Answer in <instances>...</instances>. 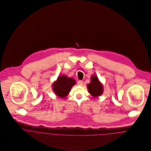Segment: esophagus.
<instances>
[{"mask_svg": "<svg viewBox=\"0 0 151 151\" xmlns=\"http://www.w3.org/2000/svg\"><path fill=\"white\" fill-rule=\"evenodd\" d=\"M77 84L78 86H83V81H81V80H79L78 82H77Z\"/></svg>", "mask_w": 151, "mask_h": 151, "instance_id": "obj_1", "label": "esophagus"}]
</instances>
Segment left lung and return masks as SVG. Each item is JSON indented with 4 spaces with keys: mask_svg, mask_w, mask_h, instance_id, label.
Returning a JSON list of instances; mask_svg holds the SVG:
<instances>
[{
    "mask_svg": "<svg viewBox=\"0 0 151 151\" xmlns=\"http://www.w3.org/2000/svg\"><path fill=\"white\" fill-rule=\"evenodd\" d=\"M89 93L93 97L96 98L103 93L104 87L96 76L93 75L91 77V82L87 84Z\"/></svg>",
    "mask_w": 151,
    "mask_h": 151,
    "instance_id": "8db88e82",
    "label": "left lung"
}]
</instances>
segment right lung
Masks as SVG:
<instances>
[{
  "label": "right lung",
  "instance_id": "1",
  "mask_svg": "<svg viewBox=\"0 0 151 151\" xmlns=\"http://www.w3.org/2000/svg\"><path fill=\"white\" fill-rule=\"evenodd\" d=\"M76 84L74 79L68 77L65 75L59 76L52 84V89L54 93L59 97L64 98L67 96L71 88Z\"/></svg>",
  "mask_w": 151,
  "mask_h": 151
}]
</instances>
